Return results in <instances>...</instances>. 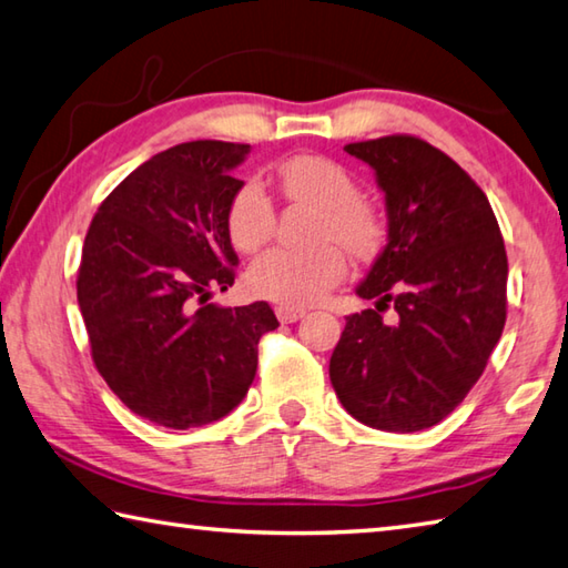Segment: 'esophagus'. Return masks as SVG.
Listing matches in <instances>:
<instances>
[{
  "label": "esophagus",
  "mask_w": 568,
  "mask_h": 568,
  "mask_svg": "<svg viewBox=\"0 0 568 568\" xmlns=\"http://www.w3.org/2000/svg\"><path fill=\"white\" fill-rule=\"evenodd\" d=\"M275 315L281 323H297V320L305 317V311H301V307H285V305H277L275 307Z\"/></svg>",
  "instance_id": "1"
}]
</instances>
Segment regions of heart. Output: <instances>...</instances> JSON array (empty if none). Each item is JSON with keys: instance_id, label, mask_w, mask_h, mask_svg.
<instances>
[{"instance_id": "obj_1", "label": "heart", "mask_w": 568, "mask_h": 568, "mask_svg": "<svg viewBox=\"0 0 568 568\" xmlns=\"http://www.w3.org/2000/svg\"><path fill=\"white\" fill-rule=\"evenodd\" d=\"M275 181L285 199L313 203L320 209L317 239L325 243L307 251L273 248L257 257L248 271L253 295L285 307L317 303L329 287L343 281L347 257L343 246L355 255L373 253L383 241V221L365 199L357 195V183L343 163L327 156H295L281 163ZM229 235L241 253H255L273 239L275 209L257 181H245L233 193ZM335 237L341 242H327Z\"/></svg>"}]
</instances>
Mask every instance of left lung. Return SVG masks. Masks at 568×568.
Segmentation results:
<instances>
[{
  "mask_svg": "<svg viewBox=\"0 0 568 568\" xmlns=\"http://www.w3.org/2000/svg\"><path fill=\"white\" fill-rule=\"evenodd\" d=\"M345 151L385 193L387 245L355 291L377 303L347 315L329 383L363 425L419 432L467 397L499 343L507 251L487 195L432 143L397 133Z\"/></svg>",
  "mask_w": 568,
  "mask_h": 568,
  "instance_id": "8db88e82",
  "label": "left lung"
}]
</instances>
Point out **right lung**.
I'll return each instance as SVG.
<instances>
[{
    "mask_svg": "<svg viewBox=\"0 0 568 568\" xmlns=\"http://www.w3.org/2000/svg\"><path fill=\"white\" fill-rule=\"evenodd\" d=\"M248 143L191 141L141 163L89 225L77 277L91 357L123 405L169 429L203 427L248 392L271 305L209 303L239 265L229 205Z\"/></svg>",
    "mask_w": 568,
    "mask_h": 568,
    "instance_id": "obj_1",
    "label": "right lung"
}]
</instances>
